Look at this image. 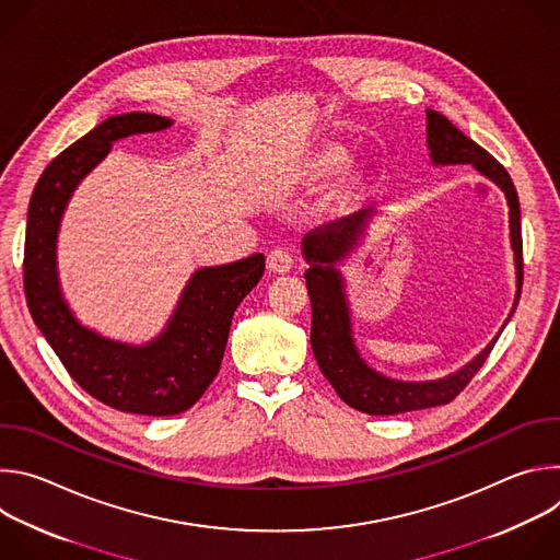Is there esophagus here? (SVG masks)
Returning <instances> with one entry per match:
<instances>
[{"label": "esophagus", "instance_id": "34e87169", "mask_svg": "<svg viewBox=\"0 0 560 560\" xmlns=\"http://www.w3.org/2000/svg\"><path fill=\"white\" fill-rule=\"evenodd\" d=\"M292 264H294V257H292V253L285 250V248H275V250L268 255V268H270L272 272H279V275L290 272Z\"/></svg>", "mask_w": 560, "mask_h": 560}]
</instances>
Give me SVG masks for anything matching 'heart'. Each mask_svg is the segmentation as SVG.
I'll list each match as a JSON object with an SVG mask.
<instances>
[{"mask_svg":"<svg viewBox=\"0 0 560 560\" xmlns=\"http://www.w3.org/2000/svg\"><path fill=\"white\" fill-rule=\"evenodd\" d=\"M328 168H335V162H330V164H328Z\"/></svg>","mask_w":560,"mask_h":560,"instance_id":"obj_1","label":"heart"}]
</instances>
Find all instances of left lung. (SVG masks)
<instances>
[{"label": "left lung", "mask_w": 560, "mask_h": 560, "mask_svg": "<svg viewBox=\"0 0 560 560\" xmlns=\"http://www.w3.org/2000/svg\"><path fill=\"white\" fill-rule=\"evenodd\" d=\"M428 148L434 166L471 164L478 173L492 179L505 192L510 206V236L518 285L514 301L516 307L523 285V238L521 206L512 177L486 148L465 137L447 117L436 110H428ZM368 217L370 214L365 210L354 212L350 217L318 225L303 236V257L310 264L303 277L312 303L310 343L314 359L337 394L359 412L385 417L445 406L454 401L460 389H465V385L471 381V376L483 368L501 332L471 363L439 381H394L368 368L352 339L343 277L335 266L337 261H343V257L354 248L357 238L368 225Z\"/></svg>", "instance_id": "8db88e82"}]
</instances>
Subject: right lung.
Returning a JSON list of instances; mask_svg holds the SVG:
<instances>
[{
  "label": "right lung",
  "mask_w": 560,
  "mask_h": 560,
  "mask_svg": "<svg viewBox=\"0 0 560 560\" xmlns=\"http://www.w3.org/2000/svg\"><path fill=\"white\" fill-rule=\"evenodd\" d=\"M173 121L150 113L108 117L42 173L28 206L24 246V290L33 322L68 370L97 401L119 412L173 417L192 408L217 376L236 305L266 270L261 253L197 270L166 330L145 346H128L84 328L61 296L57 279V230L63 208L110 152L113 141L168 128Z\"/></svg>",
  "instance_id": "obj_1"
}]
</instances>
